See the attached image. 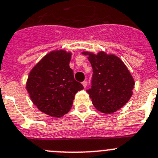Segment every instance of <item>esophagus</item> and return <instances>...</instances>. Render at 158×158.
<instances>
[{"mask_svg":"<svg viewBox=\"0 0 158 158\" xmlns=\"http://www.w3.org/2000/svg\"><path fill=\"white\" fill-rule=\"evenodd\" d=\"M82 84L84 88H86V86H87V82H86V81H83V82H82Z\"/></svg>","mask_w":158,"mask_h":158,"instance_id":"esophagus-1","label":"esophagus"}]
</instances>
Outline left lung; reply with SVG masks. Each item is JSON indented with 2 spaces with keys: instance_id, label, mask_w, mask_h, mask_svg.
Here are the masks:
<instances>
[{
  "instance_id": "obj_1",
  "label": "left lung",
  "mask_w": 158,
  "mask_h": 158,
  "mask_svg": "<svg viewBox=\"0 0 158 158\" xmlns=\"http://www.w3.org/2000/svg\"><path fill=\"white\" fill-rule=\"evenodd\" d=\"M82 54L88 56L93 68L92 86L86 92L95 108L112 114L126 105L132 95L135 81L125 63L115 54L103 51Z\"/></svg>"
}]
</instances>
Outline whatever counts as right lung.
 Returning a JSON list of instances; mask_svg holds the SVG:
<instances>
[{"instance_id": "add662e5", "label": "right lung", "mask_w": 158, "mask_h": 158, "mask_svg": "<svg viewBox=\"0 0 158 158\" xmlns=\"http://www.w3.org/2000/svg\"><path fill=\"white\" fill-rule=\"evenodd\" d=\"M72 52L53 50L31 69L26 89L41 112L61 118L71 110L76 93L83 89L69 67Z\"/></svg>"}]
</instances>
